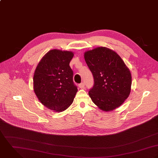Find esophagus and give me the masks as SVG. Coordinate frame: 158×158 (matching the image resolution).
<instances>
[{"label": "esophagus", "instance_id": "34e87169", "mask_svg": "<svg viewBox=\"0 0 158 158\" xmlns=\"http://www.w3.org/2000/svg\"><path fill=\"white\" fill-rule=\"evenodd\" d=\"M84 86H85V84L84 83H81V84H79V87L80 89H84Z\"/></svg>", "mask_w": 158, "mask_h": 158}]
</instances>
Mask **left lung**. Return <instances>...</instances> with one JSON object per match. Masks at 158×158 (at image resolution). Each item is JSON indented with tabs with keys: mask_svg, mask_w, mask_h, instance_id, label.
Instances as JSON below:
<instances>
[{
	"mask_svg": "<svg viewBox=\"0 0 158 158\" xmlns=\"http://www.w3.org/2000/svg\"><path fill=\"white\" fill-rule=\"evenodd\" d=\"M84 59L94 77L89 92L92 101L105 112L120 107L131 92L130 70L120 56L106 47H98L84 53Z\"/></svg>",
	"mask_w": 158,
	"mask_h": 158,
	"instance_id": "1",
	"label": "left lung"
}]
</instances>
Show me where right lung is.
<instances>
[{"instance_id":"1","label":"right lung","mask_w":158,"mask_h":158,"mask_svg":"<svg viewBox=\"0 0 158 158\" xmlns=\"http://www.w3.org/2000/svg\"><path fill=\"white\" fill-rule=\"evenodd\" d=\"M73 56L71 51L51 50L42 57L34 73L35 95L43 105L57 112L68 109L77 92L69 66Z\"/></svg>"}]
</instances>
